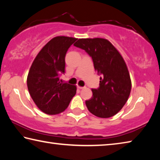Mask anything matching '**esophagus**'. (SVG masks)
<instances>
[{"instance_id":"34e87169","label":"esophagus","mask_w":160,"mask_h":160,"mask_svg":"<svg viewBox=\"0 0 160 160\" xmlns=\"http://www.w3.org/2000/svg\"><path fill=\"white\" fill-rule=\"evenodd\" d=\"M78 88L79 89V90H82V89H84L83 87H80V86H78Z\"/></svg>"}]
</instances>
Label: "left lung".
<instances>
[{"mask_svg":"<svg viewBox=\"0 0 160 160\" xmlns=\"http://www.w3.org/2000/svg\"><path fill=\"white\" fill-rule=\"evenodd\" d=\"M74 46L92 57L99 87L92 89V97L85 101L90 112L99 118H109L122 109L131 90V80L123 58L107 39H79Z\"/></svg>","mask_w":160,"mask_h":160,"instance_id":"8db88e82","label":"left lung"}]
</instances>
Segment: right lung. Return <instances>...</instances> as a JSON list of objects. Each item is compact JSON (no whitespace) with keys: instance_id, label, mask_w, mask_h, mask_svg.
<instances>
[{"instance_id":"1","label":"right lung","mask_w":160,"mask_h":160,"mask_svg":"<svg viewBox=\"0 0 160 160\" xmlns=\"http://www.w3.org/2000/svg\"><path fill=\"white\" fill-rule=\"evenodd\" d=\"M76 38L59 36L51 39L37 54L27 79L29 94L39 109L55 115L68 107L76 94V86L61 83L65 72V56Z\"/></svg>"}]
</instances>
